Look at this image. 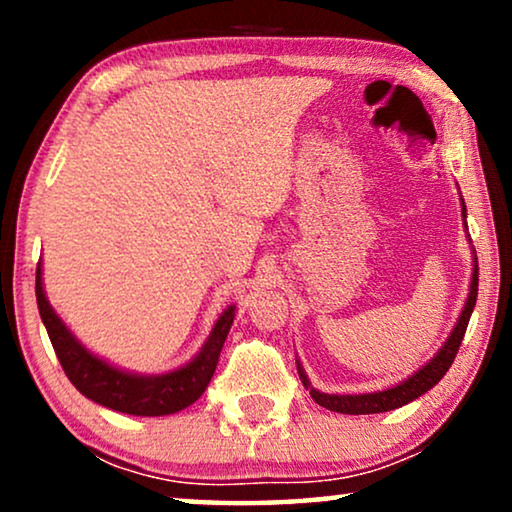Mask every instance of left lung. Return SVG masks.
<instances>
[{
  "label": "left lung",
  "mask_w": 512,
  "mask_h": 512,
  "mask_svg": "<svg viewBox=\"0 0 512 512\" xmlns=\"http://www.w3.org/2000/svg\"><path fill=\"white\" fill-rule=\"evenodd\" d=\"M459 200H461V219H464V230H468L466 226V202L461 198L459 191ZM468 237V233H466ZM468 244H471V237H468ZM471 282H468V293L464 300V307H461L457 324L447 335V340L440 345V349L436 354L431 356L429 361L424 363L422 368H417L415 373L405 377L398 384H391V387L382 389V391H368V394H326V391H319L317 387H312L310 377H307L303 363L300 359H296L298 363V375L303 387L310 391V396L317 401L321 408L333 410V412H342V415H377V412H389L396 408H403L410 401H415L426 391L436 387V384L443 380L447 370H450L454 356L459 352L461 340H464L468 319H471L473 307H475V298H478V256H475V249L471 247Z\"/></svg>",
  "instance_id": "left-lung-1"
}]
</instances>
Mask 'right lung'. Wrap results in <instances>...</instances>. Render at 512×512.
<instances>
[{"label": "right lung", "instance_id": "1", "mask_svg": "<svg viewBox=\"0 0 512 512\" xmlns=\"http://www.w3.org/2000/svg\"><path fill=\"white\" fill-rule=\"evenodd\" d=\"M37 305L48 338H51V345L55 354H58L69 382L90 401L135 417L174 415V412L188 408V405H193L205 394L207 384L216 370V363H219L221 347L228 338V331L237 314V305H228L219 314V319H216L200 352L191 361H186L184 366L160 375H144L114 366L111 361L102 359L100 354L90 352L76 338L72 328L60 319V314L48 303L41 261L37 265Z\"/></svg>", "mask_w": 512, "mask_h": 512}]
</instances>
